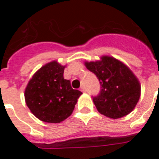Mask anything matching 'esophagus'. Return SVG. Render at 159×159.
<instances>
[{"instance_id": "obj_1", "label": "esophagus", "mask_w": 159, "mask_h": 159, "mask_svg": "<svg viewBox=\"0 0 159 159\" xmlns=\"http://www.w3.org/2000/svg\"><path fill=\"white\" fill-rule=\"evenodd\" d=\"M81 91H82V92H85V87H81Z\"/></svg>"}]
</instances>
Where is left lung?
I'll list each match as a JSON object with an SVG mask.
<instances>
[{
  "mask_svg": "<svg viewBox=\"0 0 159 159\" xmlns=\"http://www.w3.org/2000/svg\"><path fill=\"white\" fill-rule=\"evenodd\" d=\"M101 83V92L93 97L97 111L111 119L127 116L138 103L141 93L139 81L125 63L111 56L96 62H85Z\"/></svg>",
  "mask_w": 159,
  "mask_h": 159,
  "instance_id": "obj_1",
  "label": "left lung"
}]
</instances>
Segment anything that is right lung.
<instances>
[{"mask_svg":"<svg viewBox=\"0 0 159 159\" xmlns=\"http://www.w3.org/2000/svg\"><path fill=\"white\" fill-rule=\"evenodd\" d=\"M65 67L57 61L46 63L33 75L25 90L26 105L43 122L60 123L66 120L82 94L64 79Z\"/></svg>","mask_w":159,"mask_h":159,"instance_id":"right-lung-1","label":"right lung"}]
</instances>
